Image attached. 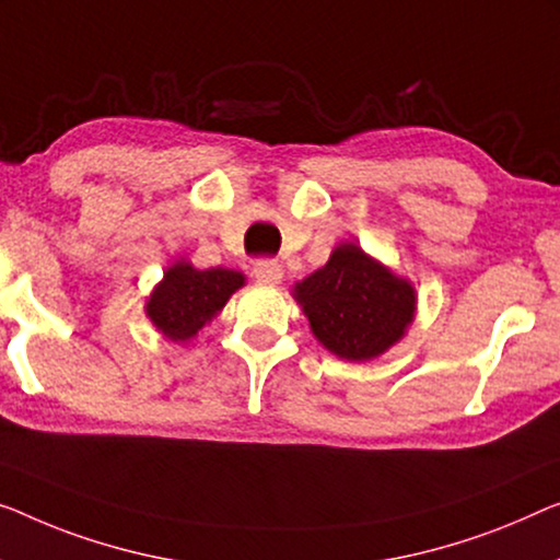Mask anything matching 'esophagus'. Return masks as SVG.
I'll return each instance as SVG.
<instances>
[{
  "instance_id": "34e87169",
  "label": "esophagus",
  "mask_w": 560,
  "mask_h": 560,
  "mask_svg": "<svg viewBox=\"0 0 560 560\" xmlns=\"http://www.w3.org/2000/svg\"><path fill=\"white\" fill-rule=\"evenodd\" d=\"M254 279L261 281V283H269V287H273V283H279L283 279V269L279 261H273V258H264V261H256L254 266Z\"/></svg>"
}]
</instances>
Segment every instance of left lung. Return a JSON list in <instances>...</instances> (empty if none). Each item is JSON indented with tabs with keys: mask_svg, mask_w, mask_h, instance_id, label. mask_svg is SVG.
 <instances>
[{
	"mask_svg": "<svg viewBox=\"0 0 560 560\" xmlns=\"http://www.w3.org/2000/svg\"><path fill=\"white\" fill-rule=\"evenodd\" d=\"M319 345L349 362L385 354L415 319L417 294L407 279L366 256L357 244H339L329 261L294 287Z\"/></svg>",
	"mask_w": 560,
	"mask_h": 560,
	"instance_id": "1",
	"label": "left lung"
}]
</instances>
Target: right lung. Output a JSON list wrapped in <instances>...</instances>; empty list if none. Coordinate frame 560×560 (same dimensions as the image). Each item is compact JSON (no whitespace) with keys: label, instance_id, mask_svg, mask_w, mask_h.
I'll return each mask as SVG.
<instances>
[{"label":"right lung","instance_id":"right-lung-1","mask_svg":"<svg viewBox=\"0 0 560 560\" xmlns=\"http://www.w3.org/2000/svg\"><path fill=\"white\" fill-rule=\"evenodd\" d=\"M246 283V277L233 269L198 271L188 261H175L165 271L145 304L148 319L171 341H188L221 312Z\"/></svg>","mask_w":560,"mask_h":560}]
</instances>
